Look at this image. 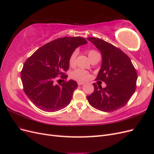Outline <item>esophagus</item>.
Returning a JSON list of instances; mask_svg holds the SVG:
<instances>
[{
    "mask_svg": "<svg viewBox=\"0 0 154 154\" xmlns=\"http://www.w3.org/2000/svg\"><path fill=\"white\" fill-rule=\"evenodd\" d=\"M85 84V83H83V82H78V85H84Z\"/></svg>",
    "mask_w": 154,
    "mask_h": 154,
    "instance_id": "1",
    "label": "esophagus"
}]
</instances>
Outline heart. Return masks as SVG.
<instances>
[{
    "instance_id": "1",
    "label": "heart",
    "mask_w": 154,
    "mask_h": 154,
    "mask_svg": "<svg viewBox=\"0 0 154 154\" xmlns=\"http://www.w3.org/2000/svg\"><path fill=\"white\" fill-rule=\"evenodd\" d=\"M78 54V51L77 50H75L73 51V52L71 53V56H70L69 59V63L71 66H74V64H75L76 59ZM98 54L99 53L94 50H89L88 51V55L90 60ZM72 78L75 79V80L78 81L84 82L88 80V79L91 78V74L89 72L85 71V70L78 69L72 72Z\"/></svg>"
}]
</instances>
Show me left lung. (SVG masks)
<instances>
[{"label": "left lung", "instance_id": "obj_1", "mask_svg": "<svg viewBox=\"0 0 154 154\" xmlns=\"http://www.w3.org/2000/svg\"><path fill=\"white\" fill-rule=\"evenodd\" d=\"M102 55L101 67L96 80L105 82L102 88L93 83L94 91L87 99L94 108L109 112L117 110L128 103L136 88L137 75L130 58L116 46L103 40L89 37Z\"/></svg>", "mask_w": 154, "mask_h": 154}]
</instances>
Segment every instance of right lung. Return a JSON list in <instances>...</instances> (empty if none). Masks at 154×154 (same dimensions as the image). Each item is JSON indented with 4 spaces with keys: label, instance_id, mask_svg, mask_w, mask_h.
Returning a JSON list of instances; mask_svg holds the SVG:
<instances>
[{
    "label": "right lung",
    "instance_id": "right-lung-1",
    "mask_svg": "<svg viewBox=\"0 0 154 154\" xmlns=\"http://www.w3.org/2000/svg\"><path fill=\"white\" fill-rule=\"evenodd\" d=\"M86 44L80 36L63 37L42 46L27 59L21 80L25 94L36 107L56 112L71 103L77 83L70 80L57 85L54 81L58 75L67 78L64 72L69 68L70 56L78 46Z\"/></svg>",
    "mask_w": 154,
    "mask_h": 154
}]
</instances>
